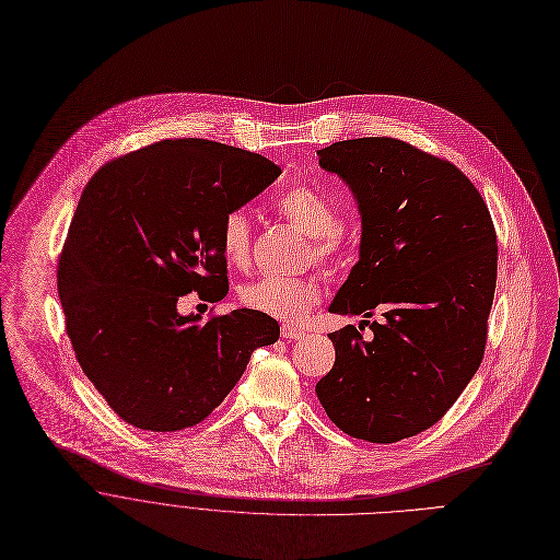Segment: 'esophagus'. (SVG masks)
Returning a JSON list of instances; mask_svg holds the SVG:
<instances>
[{"label": "esophagus", "mask_w": 560, "mask_h": 560, "mask_svg": "<svg viewBox=\"0 0 560 560\" xmlns=\"http://www.w3.org/2000/svg\"><path fill=\"white\" fill-rule=\"evenodd\" d=\"M280 335L284 340H302L304 338V330L300 328V326H295V324H282V328H280Z\"/></svg>", "instance_id": "obj_1"}]
</instances>
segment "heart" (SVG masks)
<instances>
[{
    "instance_id": "heart-1",
    "label": "heart",
    "mask_w": 560,
    "mask_h": 560,
    "mask_svg": "<svg viewBox=\"0 0 560 560\" xmlns=\"http://www.w3.org/2000/svg\"><path fill=\"white\" fill-rule=\"evenodd\" d=\"M276 211L311 238L315 256L324 262H340L349 254V234L340 225L335 202L311 185H295L276 198ZM220 249L234 267L252 258V222L245 209H234L220 225ZM247 308L278 317L300 319L317 300L319 284L313 278H260L238 291Z\"/></svg>"
}]
</instances>
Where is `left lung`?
Masks as SVG:
<instances>
[{
  "instance_id": "obj_1",
  "label": "left lung",
  "mask_w": 560,
  "mask_h": 560,
  "mask_svg": "<svg viewBox=\"0 0 560 560\" xmlns=\"http://www.w3.org/2000/svg\"><path fill=\"white\" fill-rule=\"evenodd\" d=\"M353 191L360 260L328 311H375L373 338L328 332L335 364L317 386L328 419L355 439L395 443L436 423L475 377L497 287L490 211L453 163L404 141L366 137L317 150Z\"/></svg>"
}]
</instances>
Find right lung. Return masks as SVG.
<instances>
[{
	"label": "right lung",
	"mask_w": 560,
	"mask_h": 560,
	"mask_svg": "<svg viewBox=\"0 0 560 560\" xmlns=\"http://www.w3.org/2000/svg\"><path fill=\"white\" fill-rule=\"evenodd\" d=\"M280 176L269 159L207 139H167L105 163L85 185L57 269L72 351L124 421L200 423L278 340L273 317L236 308L200 324L178 298L230 291L220 225Z\"/></svg>",
	"instance_id": "right-lung-1"
}]
</instances>
